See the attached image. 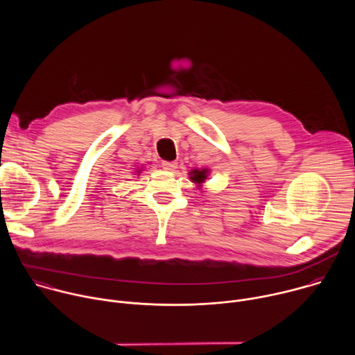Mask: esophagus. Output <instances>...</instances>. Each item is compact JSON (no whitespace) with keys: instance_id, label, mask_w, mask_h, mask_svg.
<instances>
[{"instance_id":"obj_1","label":"esophagus","mask_w":355,"mask_h":355,"mask_svg":"<svg viewBox=\"0 0 355 355\" xmlns=\"http://www.w3.org/2000/svg\"><path fill=\"white\" fill-rule=\"evenodd\" d=\"M163 168L167 171H174L177 168V163L175 162H163Z\"/></svg>"}]
</instances>
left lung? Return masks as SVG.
Returning a JSON list of instances; mask_svg holds the SVG:
<instances>
[{
    "instance_id": "left-lung-1",
    "label": "left lung",
    "mask_w": 355,
    "mask_h": 355,
    "mask_svg": "<svg viewBox=\"0 0 355 355\" xmlns=\"http://www.w3.org/2000/svg\"><path fill=\"white\" fill-rule=\"evenodd\" d=\"M209 168H193L188 173L191 182L195 184V189H202V185L209 178Z\"/></svg>"
}]
</instances>
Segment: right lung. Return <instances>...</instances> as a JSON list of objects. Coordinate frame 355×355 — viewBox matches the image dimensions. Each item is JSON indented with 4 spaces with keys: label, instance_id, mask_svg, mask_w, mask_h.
<instances>
[{
    "label": "right lung",
    "instance_id": "right-lung-1",
    "mask_svg": "<svg viewBox=\"0 0 355 355\" xmlns=\"http://www.w3.org/2000/svg\"><path fill=\"white\" fill-rule=\"evenodd\" d=\"M141 171H143V167H137V168H136V174H137V175H139Z\"/></svg>",
    "mask_w": 355,
    "mask_h": 355
}]
</instances>
